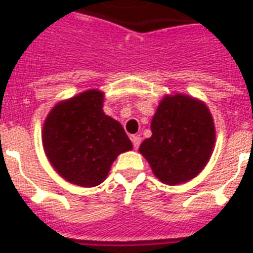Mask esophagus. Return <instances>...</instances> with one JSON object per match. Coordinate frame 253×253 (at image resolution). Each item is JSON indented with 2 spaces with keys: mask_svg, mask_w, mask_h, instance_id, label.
Segmentation results:
<instances>
[{
  "mask_svg": "<svg viewBox=\"0 0 253 253\" xmlns=\"http://www.w3.org/2000/svg\"><path fill=\"white\" fill-rule=\"evenodd\" d=\"M130 140H132L134 149H138V146H140V144H141V137L140 136H132L130 137Z\"/></svg>",
  "mask_w": 253,
  "mask_h": 253,
  "instance_id": "34e87169",
  "label": "esophagus"
}]
</instances>
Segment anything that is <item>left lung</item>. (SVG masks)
Returning <instances> with one entry per match:
<instances>
[{"label": "left lung", "instance_id": "1", "mask_svg": "<svg viewBox=\"0 0 253 253\" xmlns=\"http://www.w3.org/2000/svg\"><path fill=\"white\" fill-rule=\"evenodd\" d=\"M152 137L140 145L154 175L179 185L201 173L215 144L214 120L206 104L190 96H165L152 124Z\"/></svg>", "mask_w": 253, "mask_h": 253}]
</instances>
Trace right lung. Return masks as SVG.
<instances>
[{
	"label": "right lung",
	"mask_w": 253,
	"mask_h": 253,
	"mask_svg": "<svg viewBox=\"0 0 253 253\" xmlns=\"http://www.w3.org/2000/svg\"><path fill=\"white\" fill-rule=\"evenodd\" d=\"M103 101L99 89L84 91L56 104L43 124L48 161L74 185H100L117 156L132 149L123 125L103 112Z\"/></svg>",
	"instance_id": "1"
}]
</instances>
